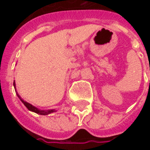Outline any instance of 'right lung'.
<instances>
[{
	"mask_svg": "<svg viewBox=\"0 0 150 150\" xmlns=\"http://www.w3.org/2000/svg\"><path fill=\"white\" fill-rule=\"evenodd\" d=\"M13 86H14L15 90H16V83H15V81L13 82ZM16 95H17V97H18L19 98H20V100L22 102V103L26 107V108H27L28 110H30V111H32V112H36V113H38V114H41V115H47V114H50V113H52V112H54L57 111V110H55V109L41 110V109H39V108H36L35 106L32 105L31 103H27V102H26V101L23 100L17 93H16Z\"/></svg>",
	"mask_w": 150,
	"mask_h": 150,
	"instance_id": "1",
	"label": "right lung"
}]
</instances>
